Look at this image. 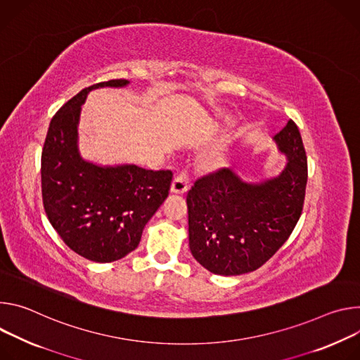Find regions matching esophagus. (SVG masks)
<instances>
[{
  "label": "esophagus",
  "instance_id": "obj_1",
  "mask_svg": "<svg viewBox=\"0 0 360 360\" xmlns=\"http://www.w3.org/2000/svg\"><path fill=\"white\" fill-rule=\"evenodd\" d=\"M190 186V173L187 169H181L172 183V193L183 194L188 190Z\"/></svg>",
  "mask_w": 360,
  "mask_h": 360
}]
</instances>
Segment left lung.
<instances>
[{
	"mask_svg": "<svg viewBox=\"0 0 360 360\" xmlns=\"http://www.w3.org/2000/svg\"><path fill=\"white\" fill-rule=\"evenodd\" d=\"M274 140L289 158L278 177L249 184L220 169L195 180L187 194L191 255L214 274L237 276L259 269L283 246L299 221L307 158L292 118Z\"/></svg>",
	"mask_w": 360,
	"mask_h": 360,
	"instance_id": "1",
	"label": "left lung"
}]
</instances>
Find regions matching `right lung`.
I'll return each mask as SVG.
<instances>
[{
    "instance_id": "right-lung-1",
    "label": "right lung",
    "mask_w": 360,
    "mask_h": 360,
    "mask_svg": "<svg viewBox=\"0 0 360 360\" xmlns=\"http://www.w3.org/2000/svg\"><path fill=\"white\" fill-rule=\"evenodd\" d=\"M124 78L93 84L53 117L41 153L46 214L77 255L98 263L133 252L147 221L169 195L173 173L134 165L98 167L77 151V124L86 96L98 87H123Z\"/></svg>"
}]
</instances>
